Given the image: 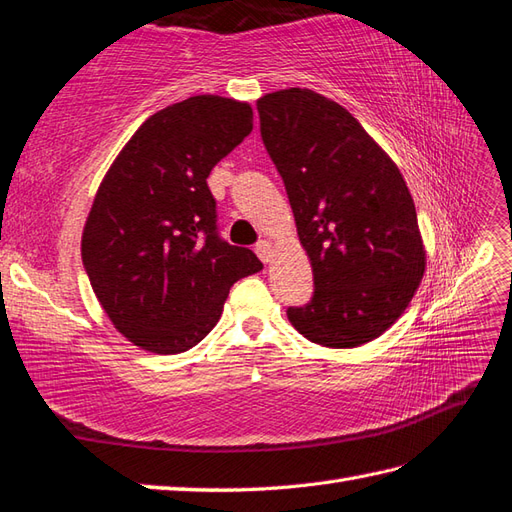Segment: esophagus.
<instances>
[{
    "mask_svg": "<svg viewBox=\"0 0 512 512\" xmlns=\"http://www.w3.org/2000/svg\"><path fill=\"white\" fill-rule=\"evenodd\" d=\"M256 254L260 260H263V263H269V260L274 258V247H271L269 241H260V243H256Z\"/></svg>",
    "mask_w": 512,
    "mask_h": 512,
    "instance_id": "34e87169",
    "label": "esophagus"
}]
</instances>
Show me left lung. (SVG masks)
<instances>
[{"label":"left lung","mask_w":512,"mask_h":512,"mask_svg":"<svg viewBox=\"0 0 512 512\" xmlns=\"http://www.w3.org/2000/svg\"><path fill=\"white\" fill-rule=\"evenodd\" d=\"M256 107L313 267V298L289 306V322L328 348L372 342L399 320L425 274L401 170L342 105L311 89H282Z\"/></svg>","instance_id":"obj_1"}]
</instances>
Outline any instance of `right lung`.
Listing matches in <instances>:
<instances>
[{
    "instance_id": "right-lung-1",
    "label": "right lung",
    "mask_w": 512,
    "mask_h": 512,
    "mask_svg": "<svg viewBox=\"0 0 512 512\" xmlns=\"http://www.w3.org/2000/svg\"><path fill=\"white\" fill-rule=\"evenodd\" d=\"M252 107L192 96L153 113L120 151L83 230L102 309L144 350L177 355L219 322L236 280L263 269L219 236L210 170L252 133Z\"/></svg>"
}]
</instances>
